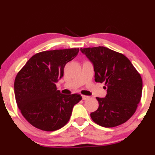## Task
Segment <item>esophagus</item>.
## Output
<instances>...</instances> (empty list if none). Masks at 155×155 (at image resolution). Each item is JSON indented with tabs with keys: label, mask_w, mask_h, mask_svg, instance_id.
<instances>
[{
	"label": "esophagus",
	"mask_w": 155,
	"mask_h": 155,
	"mask_svg": "<svg viewBox=\"0 0 155 155\" xmlns=\"http://www.w3.org/2000/svg\"><path fill=\"white\" fill-rule=\"evenodd\" d=\"M82 99H83V100H87L89 99V97L87 96V95H82Z\"/></svg>",
	"instance_id": "esophagus-1"
}]
</instances>
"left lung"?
I'll list each match as a JSON object with an SVG mask.
<instances>
[{
  "instance_id": "obj_1",
  "label": "left lung",
  "mask_w": 155,
  "mask_h": 155,
  "mask_svg": "<svg viewBox=\"0 0 155 155\" xmlns=\"http://www.w3.org/2000/svg\"><path fill=\"white\" fill-rule=\"evenodd\" d=\"M92 61L96 82H105V97H96L99 107L90 114L92 120L105 128L126 123L134 114L142 93V79L131 61L109 48H81Z\"/></svg>"
}]
</instances>
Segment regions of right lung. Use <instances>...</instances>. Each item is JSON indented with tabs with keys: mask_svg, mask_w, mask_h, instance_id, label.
Returning a JSON list of instances; mask_svg holds the SVG:
<instances>
[{
	"mask_svg": "<svg viewBox=\"0 0 155 155\" xmlns=\"http://www.w3.org/2000/svg\"><path fill=\"white\" fill-rule=\"evenodd\" d=\"M79 48L36 53L15 78L14 94L21 114L35 128L58 130L68 122L74 106L82 99L78 94H63L56 83L66 64L77 55Z\"/></svg>",
	"mask_w": 155,
	"mask_h": 155,
	"instance_id": "right-lung-1",
	"label": "right lung"
}]
</instances>
